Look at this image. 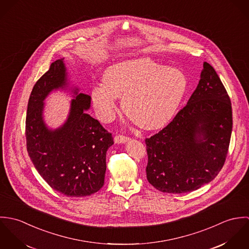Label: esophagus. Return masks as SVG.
Listing matches in <instances>:
<instances>
[{
	"label": "esophagus",
	"mask_w": 249,
	"mask_h": 249,
	"mask_svg": "<svg viewBox=\"0 0 249 249\" xmlns=\"http://www.w3.org/2000/svg\"><path fill=\"white\" fill-rule=\"evenodd\" d=\"M114 141H115V142H118V143H122V142H127V141H129V137L119 134V135H116V136H115Z\"/></svg>",
	"instance_id": "obj_1"
}]
</instances>
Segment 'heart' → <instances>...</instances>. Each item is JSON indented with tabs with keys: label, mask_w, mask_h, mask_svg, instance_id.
Wrapping results in <instances>:
<instances>
[{
	"label": "heart",
	"mask_w": 249,
	"mask_h": 249,
	"mask_svg": "<svg viewBox=\"0 0 249 249\" xmlns=\"http://www.w3.org/2000/svg\"><path fill=\"white\" fill-rule=\"evenodd\" d=\"M103 82L91 94L98 118L111 122L116 115L117 97H122L124 114L144 129L167 124L177 112L188 86L182 71L143 56L108 67Z\"/></svg>",
	"instance_id": "obj_1"
}]
</instances>
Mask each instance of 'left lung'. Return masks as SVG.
<instances>
[{
    "instance_id": "1",
    "label": "left lung",
    "mask_w": 249,
    "mask_h": 249,
    "mask_svg": "<svg viewBox=\"0 0 249 249\" xmlns=\"http://www.w3.org/2000/svg\"><path fill=\"white\" fill-rule=\"evenodd\" d=\"M233 125L230 98L213 67L203 63L188 104L144 140L146 178L157 190L183 194L209 183L222 169Z\"/></svg>"
}]
</instances>
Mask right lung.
Masks as SVG:
<instances>
[{"label":"right lung","instance_id":"1","mask_svg":"<svg viewBox=\"0 0 249 249\" xmlns=\"http://www.w3.org/2000/svg\"><path fill=\"white\" fill-rule=\"evenodd\" d=\"M67 85L63 58L53 62L31 93L26 117L27 150L37 172L56 192L66 196H91L102 189L107 171V151L112 134L85 110L91 97L78 94L71 101L66 123L55 130L46 126L43 101L54 89Z\"/></svg>","mask_w":249,"mask_h":249}]
</instances>
